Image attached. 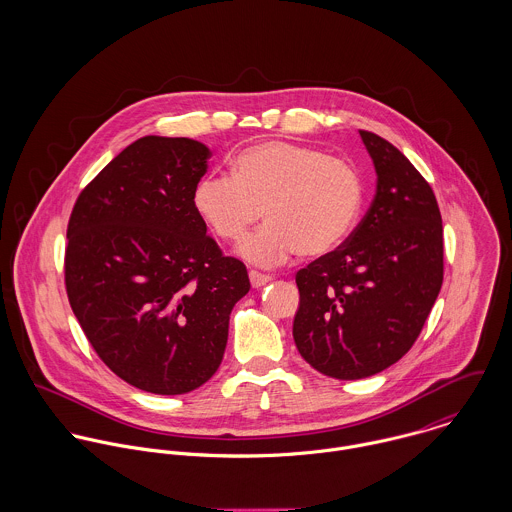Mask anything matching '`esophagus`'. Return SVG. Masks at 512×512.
<instances>
[{
	"instance_id": "1",
	"label": "esophagus",
	"mask_w": 512,
	"mask_h": 512,
	"mask_svg": "<svg viewBox=\"0 0 512 512\" xmlns=\"http://www.w3.org/2000/svg\"><path fill=\"white\" fill-rule=\"evenodd\" d=\"M248 278H250L252 288H262V286H266V284H270V282H272V276H268V274H260V272H256V270H250Z\"/></svg>"
}]
</instances>
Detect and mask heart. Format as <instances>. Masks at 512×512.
I'll list each match as a JSON object with an SVG mask.
<instances>
[{
    "label": "heart",
    "mask_w": 512,
    "mask_h": 512,
    "mask_svg": "<svg viewBox=\"0 0 512 512\" xmlns=\"http://www.w3.org/2000/svg\"><path fill=\"white\" fill-rule=\"evenodd\" d=\"M197 213L222 240L236 242L266 215L238 252L274 266L297 252L323 256L351 234L363 205V181L345 159L288 142L240 151L230 175H207L193 193Z\"/></svg>",
    "instance_id": "b5f03b06"
}]
</instances>
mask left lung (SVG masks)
Masks as SVG:
<instances>
[{
    "instance_id": "1",
    "label": "left lung",
    "mask_w": 512,
    "mask_h": 512,
    "mask_svg": "<svg viewBox=\"0 0 512 512\" xmlns=\"http://www.w3.org/2000/svg\"><path fill=\"white\" fill-rule=\"evenodd\" d=\"M359 134L376 171L372 205L343 246L295 276V347L315 370L339 380L400 361L443 282V228L432 187L390 142Z\"/></svg>"
}]
</instances>
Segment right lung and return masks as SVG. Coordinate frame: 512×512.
<instances>
[{
    "mask_svg": "<svg viewBox=\"0 0 512 512\" xmlns=\"http://www.w3.org/2000/svg\"><path fill=\"white\" fill-rule=\"evenodd\" d=\"M211 149L146 136L80 193L67 230L74 315L112 372L151 394L203 386L219 368L246 266L220 254L193 193Z\"/></svg>",
    "mask_w": 512,
    "mask_h": 512,
    "instance_id": "right-lung-1",
    "label": "right lung"
}]
</instances>
